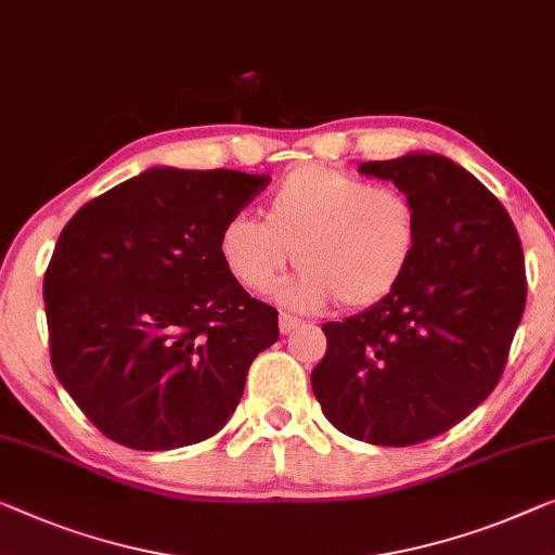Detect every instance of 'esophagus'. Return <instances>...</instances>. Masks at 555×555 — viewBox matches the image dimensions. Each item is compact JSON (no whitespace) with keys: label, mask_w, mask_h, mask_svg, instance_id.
<instances>
[{"label":"esophagus","mask_w":555,"mask_h":555,"mask_svg":"<svg viewBox=\"0 0 555 555\" xmlns=\"http://www.w3.org/2000/svg\"><path fill=\"white\" fill-rule=\"evenodd\" d=\"M296 326H301V319H296V317H292V313H281V319H279V328H281V334H292V331L296 328Z\"/></svg>","instance_id":"34e87169"}]
</instances>
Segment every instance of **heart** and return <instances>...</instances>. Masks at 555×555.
<instances>
[{
  "instance_id": "b5f03b06",
  "label": "heart",
  "mask_w": 555,
  "mask_h": 555,
  "mask_svg": "<svg viewBox=\"0 0 555 555\" xmlns=\"http://www.w3.org/2000/svg\"><path fill=\"white\" fill-rule=\"evenodd\" d=\"M416 246L418 214L406 194L317 164L279 181L267 219L234 214L219 234L227 271L254 294H269L296 254L304 269L279 299L301 311L336 299L349 309L384 301L406 276Z\"/></svg>"
}]
</instances>
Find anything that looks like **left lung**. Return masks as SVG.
<instances>
[{
	"label": "left lung",
	"mask_w": 555,
	"mask_h": 555,
	"mask_svg": "<svg viewBox=\"0 0 555 555\" xmlns=\"http://www.w3.org/2000/svg\"><path fill=\"white\" fill-rule=\"evenodd\" d=\"M418 214V246L393 294L328 321L311 371L324 416L374 446H411L449 431L489 396L524 317L526 269L511 217L449 156L409 152L366 162Z\"/></svg>",
	"instance_id": "left-lung-1"
}]
</instances>
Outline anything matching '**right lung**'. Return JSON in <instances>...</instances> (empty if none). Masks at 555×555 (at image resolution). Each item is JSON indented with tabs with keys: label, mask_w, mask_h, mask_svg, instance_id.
Masks as SVG:
<instances>
[{
	"label": "right lung",
	"mask_w": 555,
	"mask_h": 555,
	"mask_svg": "<svg viewBox=\"0 0 555 555\" xmlns=\"http://www.w3.org/2000/svg\"><path fill=\"white\" fill-rule=\"evenodd\" d=\"M267 173L152 167L69 219L44 274L52 369L112 441L169 451L221 431L279 313L219 254Z\"/></svg>",
	"instance_id": "obj_1"
}]
</instances>
